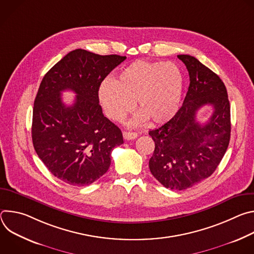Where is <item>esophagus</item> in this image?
Returning a JSON list of instances; mask_svg holds the SVG:
<instances>
[{"label": "esophagus", "instance_id": "34e87169", "mask_svg": "<svg viewBox=\"0 0 254 254\" xmlns=\"http://www.w3.org/2000/svg\"><path fill=\"white\" fill-rule=\"evenodd\" d=\"M124 138L127 139V140H129V139H134L136 138L137 136V133L136 132H130V131H124Z\"/></svg>", "mask_w": 254, "mask_h": 254}]
</instances>
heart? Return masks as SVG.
<instances>
[{
	"instance_id": "1",
	"label": "heart",
	"mask_w": 254,
	"mask_h": 254,
	"mask_svg": "<svg viewBox=\"0 0 254 254\" xmlns=\"http://www.w3.org/2000/svg\"><path fill=\"white\" fill-rule=\"evenodd\" d=\"M183 74L173 62L137 60L124 67L115 81L105 80L99 87V100L108 118L123 122L133 110L139 114L134 124L148 120L160 125L177 113L183 92Z\"/></svg>"
}]
</instances>
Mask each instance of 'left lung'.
Returning <instances> with one entry per match:
<instances>
[{"instance_id":"obj_1","label":"left lung","mask_w":254,"mask_h":254,"mask_svg":"<svg viewBox=\"0 0 254 254\" xmlns=\"http://www.w3.org/2000/svg\"><path fill=\"white\" fill-rule=\"evenodd\" d=\"M178 58L188 69L190 85L176 115L149 131L155 141L149 167L164 187L185 190L210 177L225 155L231 131L230 103L218 75L193 56ZM207 104L212 105L213 114L201 125L195 114Z\"/></svg>"}]
</instances>
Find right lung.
I'll return each mask as SVG.
<instances>
[{
    "mask_svg": "<svg viewBox=\"0 0 254 254\" xmlns=\"http://www.w3.org/2000/svg\"><path fill=\"white\" fill-rule=\"evenodd\" d=\"M126 58L76 49L41 81L33 108V146L51 174L66 184L93 183L110 168L112 151L124 142L121 129L102 114L98 90ZM64 90L77 94L72 106L62 101Z\"/></svg>",
    "mask_w": 254,
    "mask_h": 254,
    "instance_id": "add662e5",
    "label": "right lung"
}]
</instances>
